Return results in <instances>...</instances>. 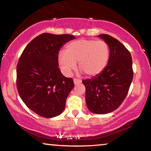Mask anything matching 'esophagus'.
Returning <instances> with one entry per match:
<instances>
[{
  "instance_id": "esophagus-1",
  "label": "esophagus",
  "mask_w": 151,
  "mask_h": 151,
  "mask_svg": "<svg viewBox=\"0 0 151 151\" xmlns=\"http://www.w3.org/2000/svg\"><path fill=\"white\" fill-rule=\"evenodd\" d=\"M81 82V79H74V84H80Z\"/></svg>"
}]
</instances>
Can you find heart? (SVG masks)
I'll use <instances>...</instances> for the list:
<instances>
[{
	"label": "heart",
	"mask_w": 151,
	"mask_h": 151,
	"mask_svg": "<svg viewBox=\"0 0 151 151\" xmlns=\"http://www.w3.org/2000/svg\"><path fill=\"white\" fill-rule=\"evenodd\" d=\"M109 58V47L103 40L80 39L72 41L66 47V51L59 53L58 61L62 72L70 75L79 67L88 76L100 74L106 66Z\"/></svg>",
	"instance_id": "b5f03b06"
}]
</instances>
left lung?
<instances>
[{
    "mask_svg": "<svg viewBox=\"0 0 151 151\" xmlns=\"http://www.w3.org/2000/svg\"><path fill=\"white\" fill-rule=\"evenodd\" d=\"M109 45L108 64L100 74L83 80L86 103L90 111L106 114L114 111L125 99L133 77L131 53L118 40L106 34L98 35Z\"/></svg>",
    "mask_w": 151,
    "mask_h": 151,
    "instance_id": "8db88e82",
    "label": "left lung"
}]
</instances>
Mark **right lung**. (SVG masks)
I'll list each match as a JSON object with an SVG mask.
<instances>
[{"label":"right lung","instance_id":"1","mask_svg":"<svg viewBox=\"0 0 151 151\" xmlns=\"http://www.w3.org/2000/svg\"><path fill=\"white\" fill-rule=\"evenodd\" d=\"M75 37L42 33L26 46L17 65V88L22 101L30 110L45 118L63 112L73 79L61 73L58 54Z\"/></svg>","mask_w":151,"mask_h":151}]
</instances>
